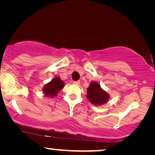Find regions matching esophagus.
Masks as SVG:
<instances>
[{"label": "esophagus", "instance_id": "obj_1", "mask_svg": "<svg viewBox=\"0 0 155 155\" xmlns=\"http://www.w3.org/2000/svg\"><path fill=\"white\" fill-rule=\"evenodd\" d=\"M74 84H76V85H79V84H80V81H74Z\"/></svg>", "mask_w": 155, "mask_h": 155}]
</instances>
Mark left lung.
Here are the masks:
<instances>
[{
	"label": "left lung",
	"mask_w": 155,
	"mask_h": 155,
	"mask_svg": "<svg viewBox=\"0 0 155 155\" xmlns=\"http://www.w3.org/2000/svg\"><path fill=\"white\" fill-rule=\"evenodd\" d=\"M87 97L91 104L99 106L107 102L109 96L101 89L100 84L93 81L90 83L89 88H87Z\"/></svg>",
	"instance_id": "8db88e82"
}]
</instances>
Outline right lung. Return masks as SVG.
Returning a JSON list of instances; mask_svg holds the SVG:
<instances>
[{"label":"right lung","mask_w":155,"mask_h":155,"mask_svg":"<svg viewBox=\"0 0 155 155\" xmlns=\"http://www.w3.org/2000/svg\"><path fill=\"white\" fill-rule=\"evenodd\" d=\"M64 87V81L59 77H55L49 83H48L43 88V91L47 97H54L57 95L58 92Z\"/></svg>","instance_id":"1"}]
</instances>
